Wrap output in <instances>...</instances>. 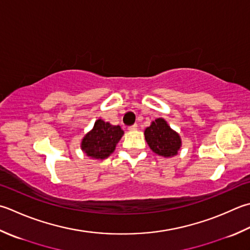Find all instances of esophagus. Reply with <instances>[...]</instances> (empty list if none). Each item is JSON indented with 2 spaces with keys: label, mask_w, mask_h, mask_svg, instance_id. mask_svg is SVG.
Listing matches in <instances>:
<instances>
[{
  "label": "esophagus",
  "mask_w": 250,
  "mask_h": 250,
  "mask_svg": "<svg viewBox=\"0 0 250 250\" xmlns=\"http://www.w3.org/2000/svg\"><path fill=\"white\" fill-rule=\"evenodd\" d=\"M136 129H138V125H136V124L128 126V130H130V131H134V130H136Z\"/></svg>",
  "instance_id": "1"
}]
</instances>
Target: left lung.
Wrapping results in <instances>:
<instances>
[{
    "instance_id": "left-lung-1",
    "label": "left lung",
    "mask_w": 250,
    "mask_h": 250,
    "mask_svg": "<svg viewBox=\"0 0 250 250\" xmlns=\"http://www.w3.org/2000/svg\"><path fill=\"white\" fill-rule=\"evenodd\" d=\"M145 140L154 153L164 157H172L181 147V139L163 118L151 122L145 129Z\"/></svg>"
}]
</instances>
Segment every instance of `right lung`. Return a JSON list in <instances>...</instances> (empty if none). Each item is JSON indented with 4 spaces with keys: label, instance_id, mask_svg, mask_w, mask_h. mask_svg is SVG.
I'll return each instance as SVG.
<instances>
[{
    "label": "right lung",
    "instance_id": "obj_1",
    "mask_svg": "<svg viewBox=\"0 0 250 250\" xmlns=\"http://www.w3.org/2000/svg\"><path fill=\"white\" fill-rule=\"evenodd\" d=\"M124 131L119 125H112L109 122L99 119L94 128L82 140L81 148L92 158L104 159L115 150L116 144L121 139Z\"/></svg>",
    "mask_w": 250,
    "mask_h": 250
}]
</instances>
